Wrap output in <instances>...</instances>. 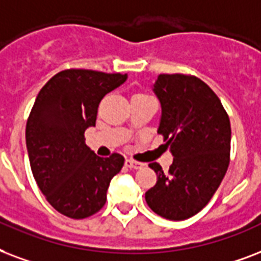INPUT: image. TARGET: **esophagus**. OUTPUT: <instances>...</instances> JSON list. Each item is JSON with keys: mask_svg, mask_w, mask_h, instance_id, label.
<instances>
[{"mask_svg": "<svg viewBox=\"0 0 261 261\" xmlns=\"http://www.w3.org/2000/svg\"><path fill=\"white\" fill-rule=\"evenodd\" d=\"M125 166L129 167V169H141L144 166V163L137 162V161H133V159H126L125 161Z\"/></svg>", "mask_w": 261, "mask_h": 261, "instance_id": "esophagus-1", "label": "esophagus"}]
</instances>
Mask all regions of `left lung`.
<instances>
[{"label":"left lung","mask_w":261,"mask_h":261,"mask_svg":"<svg viewBox=\"0 0 261 261\" xmlns=\"http://www.w3.org/2000/svg\"><path fill=\"white\" fill-rule=\"evenodd\" d=\"M153 92L162 106L158 133L174 156L167 173L149 163L158 181L145 192L153 213L184 221L201 211L230 163V120L221 100L196 76L159 74Z\"/></svg>","instance_id":"1"}]
</instances>
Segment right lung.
<instances>
[{"mask_svg":"<svg viewBox=\"0 0 261 261\" xmlns=\"http://www.w3.org/2000/svg\"><path fill=\"white\" fill-rule=\"evenodd\" d=\"M126 74L66 69L39 91L25 126L32 174L48 203L72 219L94 215L106 203L110 181L124 156L100 158L86 145L84 132L95 126L103 96Z\"/></svg>","mask_w":261,"mask_h":261,"instance_id":"add662e5","label":"right lung"}]
</instances>
